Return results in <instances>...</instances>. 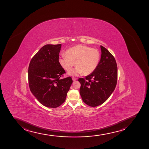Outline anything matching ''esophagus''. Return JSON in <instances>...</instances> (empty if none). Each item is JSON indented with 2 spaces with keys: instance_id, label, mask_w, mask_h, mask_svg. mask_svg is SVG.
I'll return each mask as SVG.
<instances>
[{
  "instance_id": "obj_1",
  "label": "esophagus",
  "mask_w": 149,
  "mask_h": 149,
  "mask_svg": "<svg viewBox=\"0 0 149 149\" xmlns=\"http://www.w3.org/2000/svg\"><path fill=\"white\" fill-rule=\"evenodd\" d=\"M72 79L74 81H76V80H77V79L75 78H74V77H73V78H72Z\"/></svg>"
}]
</instances>
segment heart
<instances>
[{"mask_svg": "<svg viewBox=\"0 0 149 149\" xmlns=\"http://www.w3.org/2000/svg\"><path fill=\"white\" fill-rule=\"evenodd\" d=\"M66 55H60L58 62L67 72H70L74 64L77 66L69 73L77 76L83 72L84 75L92 74L97 68L100 60V52L97 49L85 45H76L66 51Z\"/></svg>", "mask_w": 149, "mask_h": 149, "instance_id": "heart-1", "label": "heart"}]
</instances>
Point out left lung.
I'll return each instance as SVG.
<instances>
[{"label": "left lung", "instance_id": "8db88e82", "mask_svg": "<svg viewBox=\"0 0 149 149\" xmlns=\"http://www.w3.org/2000/svg\"><path fill=\"white\" fill-rule=\"evenodd\" d=\"M101 58L97 69L85 78H80V95L84 103L96 107L104 103L114 91L117 81L116 60L107 49L100 45Z\"/></svg>", "mask_w": 149, "mask_h": 149}]
</instances>
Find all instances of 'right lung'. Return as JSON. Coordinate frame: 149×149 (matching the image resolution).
<instances>
[{
	"mask_svg": "<svg viewBox=\"0 0 149 149\" xmlns=\"http://www.w3.org/2000/svg\"><path fill=\"white\" fill-rule=\"evenodd\" d=\"M61 44L43 46L30 61L28 70L30 91L42 104L59 107L66 100L72 80L60 79L65 71L58 62Z\"/></svg>",
	"mask_w": 149,
	"mask_h": 149,
	"instance_id": "obj_1",
	"label": "right lung"
}]
</instances>
